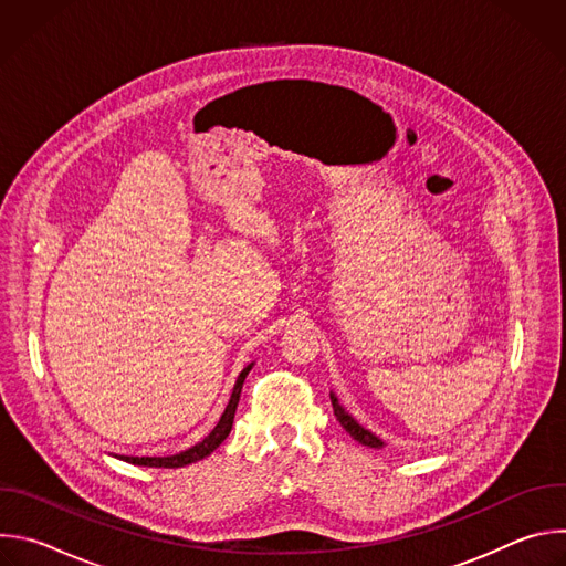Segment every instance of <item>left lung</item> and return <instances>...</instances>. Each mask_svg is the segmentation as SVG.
I'll use <instances>...</instances> for the list:
<instances>
[{"mask_svg":"<svg viewBox=\"0 0 566 566\" xmlns=\"http://www.w3.org/2000/svg\"><path fill=\"white\" fill-rule=\"evenodd\" d=\"M332 406H334V415H336V419L340 421V426L356 439V441H360L363 446H369V448H380L382 446V441L378 439V437H374L369 430H365L363 426H358L343 408H340V402H338V398L332 394Z\"/></svg>","mask_w":566,"mask_h":566,"instance_id":"1","label":"left lung"}]
</instances>
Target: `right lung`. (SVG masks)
<instances>
[{
  "instance_id": "obj_1",
  "label": "right lung",
  "mask_w": 566,
  "mask_h": 566,
  "mask_svg": "<svg viewBox=\"0 0 566 566\" xmlns=\"http://www.w3.org/2000/svg\"><path fill=\"white\" fill-rule=\"evenodd\" d=\"M253 365L244 367V371L239 374L237 382H234V389H232V396L228 400L226 406V412L221 415L219 423L214 426V430L203 439L199 441L197 446L179 452V454H170V457H120L123 461H129V463H136V465H149V468H181V465H188V463H195L203 457H208L212 450H217L221 446V441L230 434L232 430V421H234V412H237V402H239V394H241V385H244L249 371H251Z\"/></svg>"
}]
</instances>
